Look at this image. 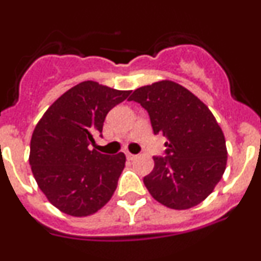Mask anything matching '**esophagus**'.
I'll return each instance as SVG.
<instances>
[{"instance_id": "1", "label": "esophagus", "mask_w": 261, "mask_h": 261, "mask_svg": "<svg viewBox=\"0 0 261 261\" xmlns=\"http://www.w3.org/2000/svg\"><path fill=\"white\" fill-rule=\"evenodd\" d=\"M126 159H127V160H134V159H135V155L131 154V152H126Z\"/></svg>"}]
</instances>
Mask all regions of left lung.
<instances>
[{"label": "left lung", "instance_id": "1", "mask_svg": "<svg viewBox=\"0 0 261 261\" xmlns=\"http://www.w3.org/2000/svg\"><path fill=\"white\" fill-rule=\"evenodd\" d=\"M128 101L149 114L155 135L165 136V156H154L144 177L152 197L173 210H188L206 199L226 169L227 150L208 107L180 84L160 81L134 91Z\"/></svg>", "mask_w": 261, "mask_h": 261}]
</instances>
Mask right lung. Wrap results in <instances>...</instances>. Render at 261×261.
<instances>
[{
    "label": "right lung",
    "mask_w": 261,
    "mask_h": 261,
    "mask_svg": "<svg viewBox=\"0 0 261 261\" xmlns=\"http://www.w3.org/2000/svg\"><path fill=\"white\" fill-rule=\"evenodd\" d=\"M131 91L86 81L59 97L35 126L30 143L34 178L53 206L74 217L97 212L111 199L125 168L123 152L89 150L102 136L110 110Z\"/></svg>",
    "instance_id": "add662e5"
}]
</instances>
